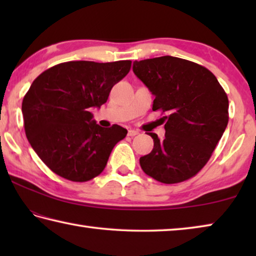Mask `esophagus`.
I'll list each match as a JSON object with an SVG mask.
<instances>
[{
	"instance_id": "34e87169",
	"label": "esophagus",
	"mask_w": 256,
	"mask_h": 256,
	"mask_svg": "<svg viewBox=\"0 0 256 256\" xmlns=\"http://www.w3.org/2000/svg\"><path fill=\"white\" fill-rule=\"evenodd\" d=\"M138 132L136 131V130H128V136H138Z\"/></svg>"
}]
</instances>
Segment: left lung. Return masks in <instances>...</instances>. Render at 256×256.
<instances>
[{"label":"left lung","mask_w":256,"mask_h":256,"mask_svg":"<svg viewBox=\"0 0 256 256\" xmlns=\"http://www.w3.org/2000/svg\"><path fill=\"white\" fill-rule=\"evenodd\" d=\"M133 72L156 97L152 110L167 112L164 138L148 133L154 149L142 170L164 184L196 176L209 162L228 124V97L214 73L174 56L136 60Z\"/></svg>","instance_id":"obj_1"}]
</instances>
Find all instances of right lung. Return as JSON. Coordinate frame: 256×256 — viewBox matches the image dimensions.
I'll list each match as a JSON object with an SVG mask.
<instances>
[{
  "instance_id": "obj_1",
  "label": "right lung",
  "mask_w": 256,
  "mask_h": 256,
  "mask_svg": "<svg viewBox=\"0 0 256 256\" xmlns=\"http://www.w3.org/2000/svg\"><path fill=\"white\" fill-rule=\"evenodd\" d=\"M131 63L71 60L50 68L34 80L22 100L26 136L55 174L86 182L105 170L112 148L128 131L118 124L99 126L89 110L107 102Z\"/></svg>"
}]
</instances>
